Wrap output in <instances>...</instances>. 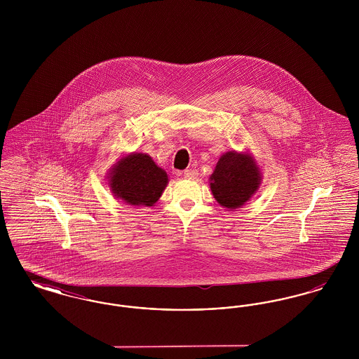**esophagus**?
Masks as SVG:
<instances>
[{
  "label": "esophagus",
  "mask_w": 359,
  "mask_h": 359,
  "mask_svg": "<svg viewBox=\"0 0 359 359\" xmlns=\"http://www.w3.org/2000/svg\"><path fill=\"white\" fill-rule=\"evenodd\" d=\"M184 176L188 179H195L198 176V171L196 170H186L184 171Z\"/></svg>",
  "instance_id": "esophagus-1"
}]
</instances>
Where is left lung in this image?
Masks as SVG:
<instances>
[{"instance_id":"obj_1","label":"left lung","mask_w":359,"mask_h":359,"mask_svg":"<svg viewBox=\"0 0 359 359\" xmlns=\"http://www.w3.org/2000/svg\"><path fill=\"white\" fill-rule=\"evenodd\" d=\"M210 182L212 195L219 205L238 208L255 195L261 176L250 156L227 152L219 158Z\"/></svg>"}]
</instances>
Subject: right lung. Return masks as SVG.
Returning <instances> with one entry per match:
<instances>
[{"label":"right lung","instance_id":"1","mask_svg":"<svg viewBox=\"0 0 359 359\" xmlns=\"http://www.w3.org/2000/svg\"><path fill=\"white\" fill-rule=\"evenodd\" d=\"M167 183V173L148 154H129L110 175L113 194L132 205H154Z\"/></svg>","mask_w":359,"mask_h":359}]
</instances>
